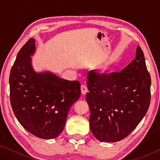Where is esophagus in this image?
Instances as JSON below:
<instances>
[{
	"instance_id": "esophagus-1",
	"label": "esophagus",
	"mask_w": 160,
	"mask_h": 160,
	"mask_svg": "<svg viewBox=\"0 0 160 160\" xmlns=\"http://www.w3.org/2000/svg\"><path fill=\"white\" fill-rule=\"evenodd\" d=\"M81 92H82V94H85L88 92V88L85 85H81Z\"/></svg>"
}]
</instances>
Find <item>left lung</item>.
I'll return each mask as SVG.
<instances>
[{"instance_id":"8db88e82","label":"left lung","mask_w":160,"mask_h":160,"mask_svg":"<svg viewBox=\"0 0 160 160\" xmlns=\"http://www.w3.org/2000/svg\"><path fill=\"white\" fill-rule=\"evenodd\" d=\"M151 78L139 46L135 58L119 72L88 75L90 126L102 142H117L136 128L150 104Z\"/></svg>"}]
</instances>
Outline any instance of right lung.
<instances>
[{"instance_id": "right-lung-1", "label": "right lung", "mask_w": 160, "mask_h": 160, "mask_svg": "<svg viewBox=\"0 0 160 160\" xmlns=\"http://www.w3.org/2000/svg\"><path fill=\"white\" fill-rule=\"evenodd\" d=\"M34 41L31 38L22 47L10 70V104L27 131L39 138L51 139L63 130L70 107L80 97V84L51 72H35L30 58Z\"/></svg>"}]
</instances>
